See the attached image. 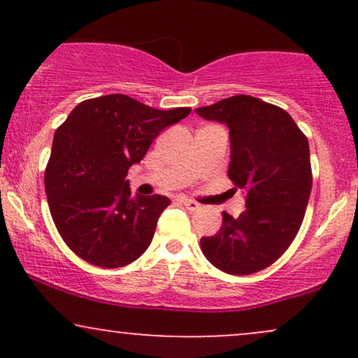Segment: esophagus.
Returning a JSON list of instances; mask_svg holds the SVG:
<instances>
[{"label": "esophagus", "mask_w": 358, "mask_h": 358, "mask_svg": "<svg viewBox=\"0 0 358 358\" xmlns=\"http://www.w3.org/2000/svg\"><path fill=\"white\" fill-rule=\"evenodd\" d=\"M182 203L188 208V210H199L200 208V203L195 202V200H192V199H182Z\"/></svg>", "instance_id": "1"}]
</instances>
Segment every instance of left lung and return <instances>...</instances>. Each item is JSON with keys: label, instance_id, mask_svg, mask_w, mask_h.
Returning <instances> with one entry per match:
<instances>
[{"label": "left lung", "instance_id": "1", "mask_svg": "<svg viewBox=\"0 0 358 358\" xmlns=\"http://www.w3.org/2000/svg\"><path fill=\"white\" fill-rule=\"evenodd\" d=\"M229 127V178L244 193L239 217L224 212L215 236L202 237L203 256L234 276L278 261L301 227L311 193L310 146L285 109L252 96H232L195 109Z\"/></svg>", "mask_w": 358, "mask_h": 358}]
</instances>
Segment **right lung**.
I'll return each mask as SVG.
<instances>
[{
	"label": "right lung",
	"mask_w": 358,
	"mask_h": 358,
	"mask_svg": "<svg viewBox=\"0 0 358 358\" xmlns=\"http://www.w3.org/2000/svg\"><path fill=\"white\" fill-rule=\"evenodd\" d=\"M190 110H159L109 94L80 102L55 131L45 192L57 231L77 256L113 269L148 249L170 199L133 195L127 170Z\"/></svg>",
	"instance_id": "1"
}]
</instances>
